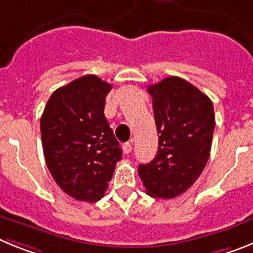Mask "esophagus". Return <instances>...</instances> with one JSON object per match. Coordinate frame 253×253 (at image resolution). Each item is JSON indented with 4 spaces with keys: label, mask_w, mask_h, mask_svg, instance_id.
<instances>
[{
    "label": "esophagus",
    "mask_w": 253,
    "mask_h": 253,
    "mask_svg": "<svg viewBox=\"0 0 253 253\" xmlns=\"http://www.w3.org/2000/svg\"><path fill=\"white\" fill-rule=\"evenodd\" d=\"M131 149H133V146H131V143L126 142L123 144V152H124L125 154H129L131 152Z\"/></svg>",
    "instance_id": "obj_1"
}]
</instances>
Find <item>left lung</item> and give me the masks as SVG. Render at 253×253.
I'll use <instances>...</instances> for the list:
<instances>
[{"label":"left lung","mask_w":253,"mask_h":253,"mask_svg":"<svg viewBox=\"0 0 253 253\" xmlns=\"http://www.w3.org/2000/svg\"><path fill=\"white\" fill-rule=\"evenodd\" d=\"M160 133L156 157L139 165V177L152 198L173 199L199 178L210 156L215 116L210 99L180 77L148 86Z\"/></svg>","instance_id":"obj_1"}]
</instances>
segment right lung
I'll return each mask as SVG.
<instances>
[{"instance_id":"1","label":"right lung","mask_w":253,"mask_h":253,"mask_svg":"<svg viewBox=\"0 0 253 253\" xmlns=\"http://www.w3.org/2000/svg\"><path fill=\"white\" fill-rule=\"evenodd\" d=\"M110 90L97 76H82L51 93L40 119L46 166L58 186L76 200L99 202L122 160L104 115Z\"/></svg>"}]
</instances>
